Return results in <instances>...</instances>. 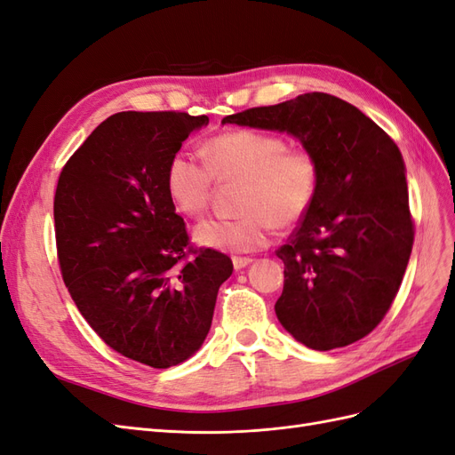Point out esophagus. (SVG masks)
Returning a JSON list of instances; mask_svg holds the SVG:
<instances>
[{"label":"esophagus","mask_w":455,"mask_h":455,"mask_svg":"<svg viewBox=\"0 0 455 455\" xmlns=\"http://www.w3.org/2000/svg\"><path fill=\"white\" fill-rule=\"evenodd\" d=\"M249 264H252V258H244V256H233V267L243 269Z\"/></svg>","instance_id":"esophagus-1"}]
</instances>
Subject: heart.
I'll list each match as a JSON object with an SVG mask.
<instances>
[{
  "mask_svg": "<svg viewBox=\"0 0 455 455\" xmlns=\"http://www.w3.org/2000/svg\"><path fill=\"white\" fill-rule=\"evenodd\" d=\"M204 161L188 151H176L164 171V186L174 209L188 218H201L209 209L214 180L243 182L237 218L206 220L196 228L194 239L204 249H264L273 228H296L319 194V159L306 146H288L281 134L254 129L216 134L204 146Z\"/></svg>",
  "mask_w": 455,
  "mask_h": 455,
  "instance_id": "heart-1",
  "label": "heart"
}]
</instances>
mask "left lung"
Returning a JSON list of instances; mask_svg holds the SVG:
<instances>
[{"label": "left lung", "instance_id": "8db88e82", "mask_svg": "<svg viewBox=\"0 0 455 455\" xmlns=\"http://www.w3.org/2000/svg\"><path fill=\"white\" fill-rule=\"evenodd\" d=\"M222 123L292 134L321 164L311 211L275 252L284 264L279 323L316 351L368 336L391 309L414 244L404 161L391 136L326 92Z\"/></svg>", "mask_w": 455, "mask_h": 455}]
</instances>
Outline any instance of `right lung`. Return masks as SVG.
I'll return each mask as SVG.
<instances>
[{
    "label": "right lung",
    "instance_id": "obj_1",
    "mask_svg": "<svg viewBox=\"0 0 455 455\" xmlns=\"http://www.w3.org/2000/svg\"><path fill=\"white\" fill-rule=\"evenodd\" d=\"M206 123L186 112L109 116L68 159L54 194L68 292L106 346L151 368L203 346L233 271L226 254L189 244L164 186L169 159Z\"/></svg>",
    "mask_w": 455,
    "mask_h": 455
}]
</instances>
